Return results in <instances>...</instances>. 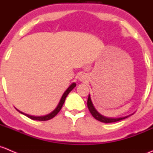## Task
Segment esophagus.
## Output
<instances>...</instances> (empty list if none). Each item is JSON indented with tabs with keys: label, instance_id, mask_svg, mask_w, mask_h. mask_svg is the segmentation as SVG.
Masks as SVG:
<instances>
[{
	"label": "esophagus",
	"instance_id": "esophagus-1",
	"mask_svg": "<svg viewBox=\"0 0 153 153\" xmlns=\"http://www.w3.org/2000/svg\"><path fill=\"white\" fill-rule=\"evenodd\" d=\"M79 79L80 81H82V80L84 79V77H83L82 76H79Z\"/></svg>",
	"mask_w": 153,
	"mask_h": 153
}]
</instances>
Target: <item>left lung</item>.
Returning a JSON list of instances; mask_svg holds the SVG:
<instances>
[{
    "mask_svg": "<svg viewBox=\"0 0 153 153\" xmlns=\"http://www.w3.org/2000/svg\"><path fill=\"white\" fill-rule=\"evenodd\" d=\"M87 105L89 111H90L91 114H92L96 120H99V121L102 122V123H114V122H117V121H120V120H123V119L126 118V117H129L130 115L131 114H129V115L125 116V117H117V118H114V117H105V116L102 115L101 114H100L96 110V108H94V106L93 103H92L91 99L90 94L88 95V101H87Z\"/></svg>",
    "mask_w": 153,
    "mask_h": 153,
    "instance_id": "1",
    "label": "left lung"
}]
</instances>
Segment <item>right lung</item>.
I'll return each mask as SVG.
<instances>
[{
    "label": "right lung",
    "instance_id": "add662e5",
    "mask_svg": "<svg viewBox=\"0 0 153 153\" xmlns=\"http://www.w3.org/2000/svg\"><path fill=\"white\" fill-rule=\"evenodd\" d=\"M75 86H76V83L75 82H73L72 84L70 85V86H69L68 88L67 89H66L65 91L64 92V94H62V96L61 99H60L59 100V102L58 103V105H57V106L56 107L55 109L53 110V111H51V113H49V114H46V115H44V116H33V115H30V114H25V113L22 112V111H19V109H16L18 110V111H19V112L21 113V114H25V116H27V117H29V118L32 119V120H39V121H45V120H51V119H52L53 117H55L56 115L57 114H58L59 112V111L61 110L63 104H64L65 101V99L66 97H67V96L68 95V94L70 93L71 91L72 90L74 89V88H75Z\"/></svg>",
    "mask_w": 153,
    "mask_h": 153
}]
</instances>
